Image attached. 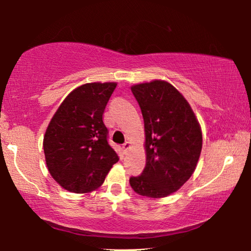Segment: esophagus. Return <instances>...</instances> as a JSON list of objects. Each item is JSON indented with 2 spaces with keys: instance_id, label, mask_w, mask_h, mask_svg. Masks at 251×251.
Listing matches in <instances>:
<instances>
[{
  "instance_id": "esophagus-1",
  "label": "esophagus",
  "mask_w": 251,
  "mask_h": 251,
  "mask_svg": "<svg viewBox=\"0 0 251 251\" xmlns=\"http://www.w3.org/2000/svg\"><path fill=\"white\" fill-rule=\"evenodd\" d=\"M130 147H131V144H130L129 142H126V143H125L123 144V146H122V149H123V151H125V152H126V151H128Z\"/></svg>"
}]
</instances>
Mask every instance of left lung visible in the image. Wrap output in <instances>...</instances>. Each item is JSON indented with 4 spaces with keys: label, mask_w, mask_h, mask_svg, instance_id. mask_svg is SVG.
I'll list each match as a JSON object with an SVG mask.
<instances>
[{
    "label": "left lung",
    "mask_w": 251,
    "mask_h": 251,
    "mask_svg": "<svg viewBox=\"0 0 251 251\" xmlns=\"http://www.w3.org/2000/svg\"><path fill=\"white\" fill-rule=\"evenodd\" d=\"M144 118L146 166L130 186L139 195L166 198L179 190L197 168L202 150L200 123L191 105L169 82L133 84Z\"/></svg>",
    "instance_id": "left-lung-1"
}]
</instances>
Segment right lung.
Listing matches in <instances>:
<instances>
[{
  "label": "right lung",
  "mask_w": 251,
  "mask_h": 251,
  "mask_svg": "<svg viewBox=\"0 0 251 251\" xmlns=\"http://www.w3.org/2000/svg\"><path fill=\"white\" fill-rule=\"evenodd\" d=\"M116 82L75 88L54 113L43 137L48 170L65 190L90 193L104 183L118 154L108 145L102 114Z\"/></svg>",
  "instance_id": "1"
}]
</instances>
